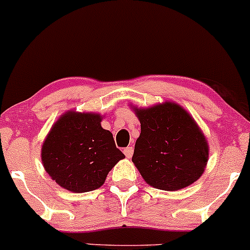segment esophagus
Here are the masks:
<instances>
[{
    "label": "esophagus",
    "mask_w": 250,
    "mask_h": 250,
    "mask_svg": "<svg viewBox=\"0 0 250 250\" xmlns=\"http://www.w3.org/2000/svg\"><path fill=\"white\" fill-rule=\"evenodd\" d=\"M124 154H125L126 158L130 159L131 156H132V154H133L132 146H127V148H125V149H124Z\"/></svg>",
    "instance_id": "esophagus-1"
}]
</instances>
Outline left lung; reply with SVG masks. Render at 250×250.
I'll return each instance as SVG.
<instances>
[{"instance_id": "left-lung-1", "label": "left lung", "mask_w": 250, "mask_h": 250, "mask_svg": "<svg viewBox=\"0 0 250 250\" xmlns=\"http://www.w3.org/2000/svg\"><path fill=\"white\" fill-rule=\"evenodd\" d=\"M132 109L141 123L132 163L146 184L176 191L196 182L207 166L209 146L194 118L172 101Z\"/></svg>"}]
</instances>
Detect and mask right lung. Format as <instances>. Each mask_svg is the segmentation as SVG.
Returning a JSON list of instances; mask_svg holds the SVG:
<instances>
[{
	"instance_id": "right-lung-1",
	"label": "right lung",
	"mask_w": 250,
	"mask_h": 250,
	"mask_svg": "<svg viewBox=\"0 0 250 250\" xmlns=\"http://www.w3.org/2000/svg\"><path fill=\"white\" fill-rule=\"evenodd\" d=\"M102 115L68 110L48 132L41 159L56 184L72 192H86L104 185L107 174L125 158L110 131L101 126Z\"/></svg>"
}]
</instances>
